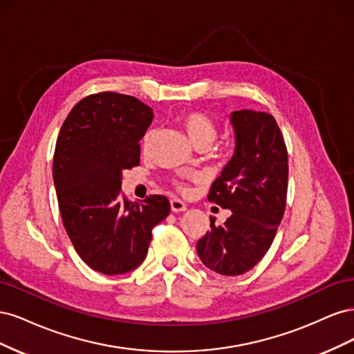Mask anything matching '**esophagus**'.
Wrapping results in <instances>:
<instances>
[{
    "label": "esophagus",
    "mask_w": 354,
    "mask_h": 354,
    "mask_svg": "<svg viewBox=\"0 0 354 354\" xmlns=\"http://www.w3.org/2000/svg\"><path fill=\"white\" fill-rule=\"evenodd\" d=\"M169 205H171V211H173V212H183V211L187 209L186 203H185L183 201L177 199V198L171 199V201H169Z\"/></svg>",
    "instance_id": "obj_1"
}]
</instances>
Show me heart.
<instances>
[{
	"instance_id": "obj_1",
	"label": "heart",
	"mask_w": 354,
	"mask_h": 354,
	"mask_svg": "<svg viewBox=\"0 0 354 354\" xmlns=\"http://www.w3.org/2000/svg\"><path fill=\"white\" fill-rule=\"evenodd\" d=\"M178 124L183 128L189 140L196 147L199 146H209L214 138L217 136V122L214 118L202 111H186L178 115ZM155 137V130H147L142 138V149L146 152L151 146ZM176 187L181 194H189L190 187L185 181H176Z\"/></svg>"
}]
</instances>
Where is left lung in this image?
Wrapping results in <instances>:
<instances>
[{
	"instance_id": "1",
	"label": "left lung",
	"mask_w": 354,
	"mask_h": 354,
	"mask_svg": "<svg viewBox=\"0 0 354 354\" xmlns=\"http://www.w3.org/2000/svg\"><path fill=\"white\" fill-rule=\"evenodd\" d=\"M236 149L208 201L233 214L196 243L202 263L223 276L243 274L269 251L282 221L288 192V151L276 120L266 112L232 113Z\"/></svg>"
}]
</instances>
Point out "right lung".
Instances as JSON below:
<instances>
[{
	"mask_svg": "<svg viewBox=\"0 0 354 354\" xmlns=\"http://www.w3.org/2000/svg\"><path fill=\"white\" fill-rule=\"evenodd\" d=\"M153 120L147 104L113 91L90 94L63 122L53 178L63 226L82 261L103 274L134 270L146 259L152 230L169 201H127L122 171L140 164V140Z\"/></svg>",
	"mask_w": 354,
	"mask_h": 354,
	"instance_id": "add662e5",
	"label": "right lung"
}]
</instances>
